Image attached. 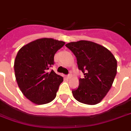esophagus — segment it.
<instances>
[{
	"label": "esophagus",
	"instance_id": "34e87169",
	"mask_svg": "<svg viewBox=\"0 0 131 131\" xmlns=\"http://www.w3.org/2000/svg\"><path fill=\"white\" fill-rule=\"evenodd\" d=\"M67 77H68V78H71V77H72V72H69V73L67 75Z\"/></svg>",
	"mask_w": 131,
	"mask_h": 131
}]
</instances>
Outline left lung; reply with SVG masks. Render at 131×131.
Masks as SVG:
<instances>
[{"mask_svg": "<svg viewBox=\"0 0 131 131\" xmlns=\"http://www.w3.org/2000/svg\"><path fill=\"white\" fill-rule=\"evenodd\" d=\"M77 59L78 69L84 77L80 78L74 98L86 105L99 103L106 96L116 75L117 62L107 49L93 42L80 40L66 45Z\"/></svg>", "mask_w": 131, "mask_h": 131, "instance_id": "8db88e82", "label": "left lung"}]
</instances>
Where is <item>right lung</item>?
<instances>
[{
	"label": "right lung",
	"instance_id": "add662e5",
	"mask_svg": "<svg viewBox=\"0 0 131 131\" xmlns=\"http://www.w3.org/2000/svg\"><path fill=\"white\" fill-rule=\"evenodd\" d=\"M64 45L63 41L42 38L18 51L14 65L16 80L23 94L34 103L43 105L56 98L63 78L48 70L54 64L56 51Z\"/></svg>",
	"mask_w": 131,
	"mask_h": 131
}]
</instances>
